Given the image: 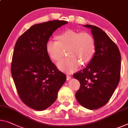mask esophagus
Wrapping results in <instances>:
<instances>
[{"label":"esophagus","instance_id":"34e87169","mask_svg":"<svg viewBox=\"0 0 128 128\" xmlns=\"http://www.w3.org/2000/svg\"><path fill=\"white\" fill-rule=\"evenodd\" d=\"M70 78H71V76H70V75H66V80H70Z\"/></svg>","mask_w":128,"mask_h":128}]
</instances>
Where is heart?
Here are the masks:
<instances>
[{
  "mask_svg": "<svg viewBox=\"0 0 128 128\" xmlns=\"http://www.w3.org/2000/svg\"><path fill=\"white\" fill-rule=\"evenodd\" d=\"M58 41L49 40L46 51L51 60L58 62L62 58L63 49H67L68 56L58 63L61 70L67 73L75 72L81 65L88 64L94 57L96 45L95 40L87 32L68 30L57 36Z\"/></svg>",
  "mask_w": 128,
  "mask_h": 128,
  "instance_id": "1",
  "label": "heart"
}]
</instances>
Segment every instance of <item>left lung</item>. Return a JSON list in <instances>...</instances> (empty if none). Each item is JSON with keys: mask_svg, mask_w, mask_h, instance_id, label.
I'll return each instance as SVG.
<instances>
[{"mask_svg": "<svg viewBox=\"0 0 128 128\" xmlns=\"http://www.w3.org/2000/svg\"><path fill=\"white\" fill-rule=\"evenodd\" d=\"M84 26L91 28L96 49L86 67L73 75L80 84L75 96L84 108L95 110L107 104L118 84L121 54L117 45L101 28Z\"/></svg>", "mask_w": 128, "mask_h": 128, "instance_id": "1", "label": "left lung"}]
</instances>
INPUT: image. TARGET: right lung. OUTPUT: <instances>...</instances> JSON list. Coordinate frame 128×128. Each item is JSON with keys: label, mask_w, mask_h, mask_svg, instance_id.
Segmentation results:
<instances>
[{"label": "right lung", "mask_w": 128, "mask_h": 128, "mask_svg": "<svg viewBox=\"0 0 128 128\" xmlns=\"http://www.w3.org/2000/svg\"><path fill=\"white\" fill-rule=\"evenodd\" d=\"M67 24L54 20L34 24L15 44L11 74L20 100L34 110L52 105L66 79L49 58L46 44L57 28Z\"/></svg>", "instance_id": "right-lung-1"}]
</instances>
